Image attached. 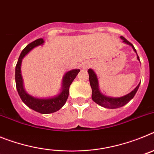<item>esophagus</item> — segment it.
I'll return each mask as SVG.
<instances>
[{
	"mask_svg": "<svg viewBox=\"0 0 154 154\" xmlns=\"http://www.w3.org/2000/svg\"><path fill=\"white\" fill-rule=\"evenodd\" d=\"M90 65H91L90 62H84V63H82V69H88V68H89Z\"/></svg>",
	"mask_w": 154,
	"mask_h": 154,
	"instance_id": "esophagus-1",
	"label": "esophagus"
}]
</instances>
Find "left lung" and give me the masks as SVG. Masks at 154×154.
Instances as JSON below:
<instances>
[{"label": "left lung", "mask_w": 154, "mask_h": 154, "mask_svg": "<svg viewBox=\"0 0 154 154\" xmlns=\"http://www.w3.org/2000/svg\"><path fill=\"white\" fill-rule=\"evenodd\" d=\"M120 38L123 40V42L126 44L132 46L133 51L137 53L135 48L133 45L130 43L129 41L126 40L124 37L121 36ZM137 59L140 61V58L137 55ZM89 75V82H90L91 88H92V99L94 102L99 106L104 107V108L107 109H117L119 107H122L127 104L134 97L135 94L137 93V90H138L139 87H140V84L136 87L135 89H133L132 92L130 93H128L126 96H123L122 97H118V98H112V97H109V96H105L102 93L99 89V82H98V79L96 76V73L94 72V71L92 69H89L88 70Z\"/></svg>", "instance_id": "8db88e82"}]
</instances>
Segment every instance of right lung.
<instances>
[{
  "mask_svg": "<svg viewBox=\"0 0 154 154\" xmlns=\"http://www.w3.org/2000/svg\"><path fill=\"white\" fill-rule=\"evenodd\" d=\"M44 44L43 38H38L28 44L21 51L15 68V82L17 92L23 103L31 109L42 114H48L55 112L60 109L67 101L69 93V87L76 75L79 72V69H72L65 73L62 79V91L58 95L51 98L39 99L34 97L26 92L23 85L22 76L21 74V65L22 59L34 48Z\"/></svg>",
  "mask_w": 154,
  "mask_h": 154,
  "instance_id": "obj_1",
  "label": "right lung"
}]
</instances>
